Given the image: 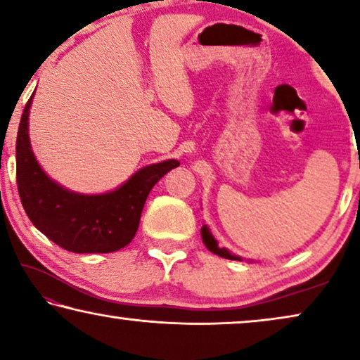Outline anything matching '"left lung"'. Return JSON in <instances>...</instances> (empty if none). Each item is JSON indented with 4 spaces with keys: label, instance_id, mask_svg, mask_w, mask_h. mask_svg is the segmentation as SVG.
Instances as JSON below:
<instances>
[{
    "label": "left lung",
    "instance_id": "obj_1",
    "mask_svg": "<svg viewBox=\"0 0 360 360\" xmlns=\"http://www.w3.org/2000/svg\"><path fill=\"white\" fill-rule=\"evenodd\" d=\"M201 237H202V242H205V245H206V248L214 255H219V257L227 258V259H237V262H240V259H242L240 257H237V255H232L231 252H229V250L219 247L217 240L214 237H212V233L210 232V227H207V226L201 227Z\"/></svg>",
    "mask_w": 360,
    "mask_h": 360
}]
</instances>
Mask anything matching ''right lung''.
<instances>
[{"label": "right lung", "mask_w": 360, "mask_h": 360, "mask_svg": "<svg viewBox=\"0 0 360 360\" xmlns=\"http://www.w3.org/2000/svg\"><path fill=\"white\" fill-rule=\"evenodd\" d=\"M32 97L24 107L15 141V180L25 214L44 236L68 252L110 253L127 247L138 231L149 191L180 162L170 159L148 165L120 188L102 195L66 190L49 179L30 149Z\"/></svg>", "instance_id": "right-lung-1"}]
</instances>
